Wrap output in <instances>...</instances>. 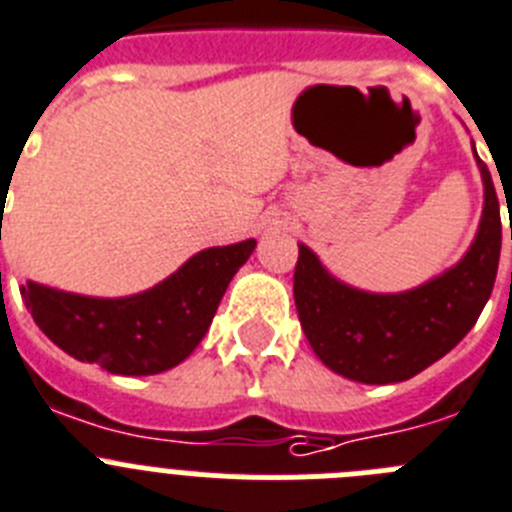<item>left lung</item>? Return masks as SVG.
<instances>
[{"mask_svg":"<svg viewBox=\"0 0 512 512\" xmlns=\"http://www.w3.org/2000/svg\"><path fill=\"white\" fill-rule=\"evenodd\" d=\"M474 149V144H471ZM484 206L466 255L422 286L371 293L342 283L299 244L293 299L311 350L330 371L358 384H397L441 361L477 324L500 262V203L487 164Z\"/></svg>","mask_w":512,"mask_h":512,"instance_id":"8db88e82","label":"left lung"}]
</instances>
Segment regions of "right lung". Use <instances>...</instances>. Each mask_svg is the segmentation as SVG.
<instances>
[{
	"mask_svg": "<svg viewBox=\"0 0 512 512\" xmlns=\"http://www.w3.org/2000/svg\"><path fill=\"white\" fill-rule=\"evenodd\" d=\"M255 239L208 247L154 288L121 299L66 293L28 281L22 301L43 335L82 363L118 376L175 368L198 348L226 286L255 250Z\"/></svg>",
	"mask_w": 512,
	"mask_h": 512,
	"instance_id": "obj_1",
	"label": "right lung"
}]
</instances>
